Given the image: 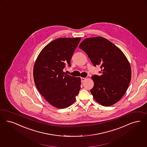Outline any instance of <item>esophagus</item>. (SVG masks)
Segmentation results:
<instances>
[{
  "instance_id": "esophagus-1",
  "label": "esophagus",
  "mask_w": 147,
  "mask_h": 147,
  "mask_svg": "<svg viewBox=\"0 0 147 147\" xmlns=\"http://www.w3.org/2000/svg\"><path fill=\"white\" fill-rule=\"evenodd\" d=\"M85 80H86V78H81V81H82V82H84L85 81Z\"/></svg>"
}]
</instances>
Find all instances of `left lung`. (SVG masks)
I'll list each match as a JSON object with an SVG mask.
<instances>
[{"label":"left lung","instance_id":"left-lung-1","mask_svg":"<svg viewBox=\"0 0 147 147\" xmlns=\"http://www.w3.org/2000/svg\"><path fill=\"white\" fill-rule=\"evenodd\" d=\"M79 48L88 55L94 67L100 65L101 76L94 75V86L90 91L102 106L116 103L125 94L131 79L129 62L121 50L101 36L84 39Z\"/></svg>","mask_w":147,"mask_h":147}]
</instances>
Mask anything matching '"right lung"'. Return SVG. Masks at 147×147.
<instances>
[{
	"label": "right lung",
	"instance_id": "right-lung-1",
	"mask_svg": "<svg viewBox=\"0 0 147 147\" xmlns=\"http://www.w3.org/2000/svg\"><path fill=\"white\" fill-rule=\"evenodd\" d=\"M81 38H63L51 41L41 50L35 61L33 77L40 94L52 106L65 108L72 105L80 89L81 79L66 74V66Z\"/></svg>",
	"mask_w": 147,
	"mask_h": 147
}]
</instances>
